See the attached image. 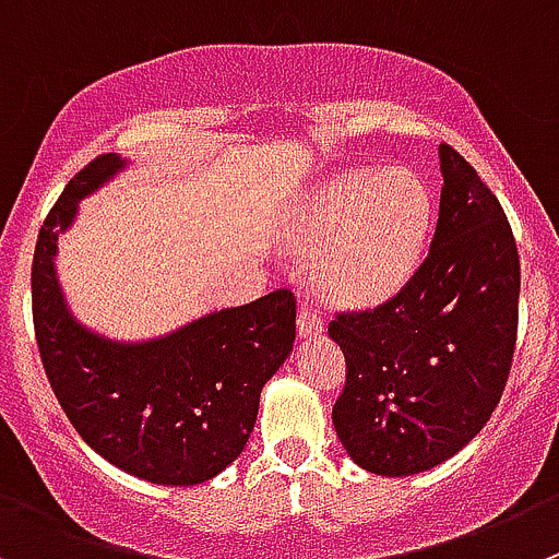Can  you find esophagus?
I'll use <instances>...</instances> for the list:
<instances>
[{
	"label": "esophagus",
	"mask_w": 559,
	"mask_h": 559,
	"mask_svg": "<svg viewBox=\"0 0 559 559\" xmlns=\"http://www.w3.org/2000/svg\"><path fill=\"white\" fill-rule=\"evenodd\" d=\"M296 329H299V337H321L323 334V321L321 316H316V312L310 310L307 305L299 307V321H296Z\"/></svg>",
	"instance_id": "1"
}]
</instances>
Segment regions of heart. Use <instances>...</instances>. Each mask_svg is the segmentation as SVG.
Masks as SVG:
<instances>
[{
    "label": "heart",
    "instance_id": "b5f03b06",
    "mask_svg": "<svg viewBox=\"0 0 559 559\" xmlns=\"http://www.w3.org/2000/svg\"><path fill=\"white\" fill-rule=\"evenodd\" d=\"M433 227V191L395 167L345 169L312 186L285 216L283 241L316 254V283L343 307H379L417 274Z\"/></svg>",
    "mask_w": 559,
    "mask_h": 559
}]
</instances>
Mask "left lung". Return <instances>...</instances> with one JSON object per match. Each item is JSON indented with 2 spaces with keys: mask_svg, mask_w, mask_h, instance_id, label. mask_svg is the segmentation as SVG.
Returning <instances> with one entry per match:
<instances>
[{
  "mask_svg": "<svg viewBox=\"0 0 559 559\" xmlns=\"http://www.w3.org/2000/svg\"><path fill=\"white\" fill-rule=\"evenodd\" d=\"M442 200L425 263L373 312L329 337L348 376L332 423L356 466L408 477L453 459L491 419L519 326V252L504 211L464 156L439 147Z\"/></svg>",
  "mask_w": 559,
  "mask_h": 559,
  "instance_id": "obj_1",
  "label": "left lung"
}]
</instances>
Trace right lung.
<instances>
[{
	"instance_id": "add662e5",
	"label": "right lung",
	"mask_w": 559,
	"mask_h": 559,
	"mask_svg": "<svg viewBox=\"0 0 559 559\" xmlns=\"http://www.w3.org/2000/svg\"><path fill=\"white\" fill-rule=\"evenodd\" d=\"M126 167L117 153L95 158L40 227L32 260L37 350L62 412L100 459L158 486H197L247 448L260 392L294 350L296 301L274 290L147 340L84 326L57 276V241L84 197Z\"/></svg>"
}]
</instances>
